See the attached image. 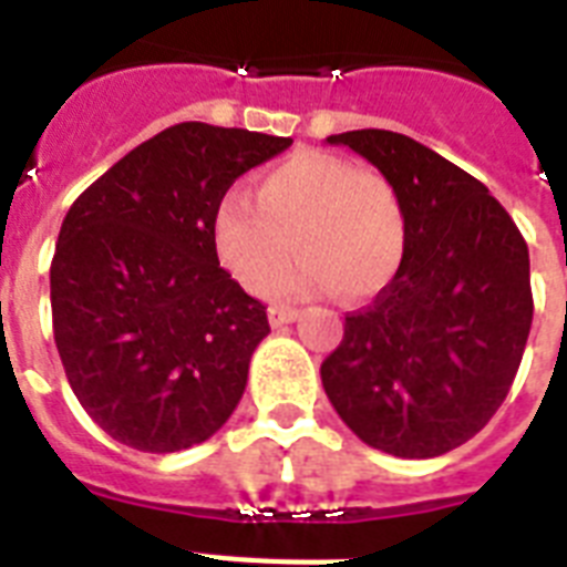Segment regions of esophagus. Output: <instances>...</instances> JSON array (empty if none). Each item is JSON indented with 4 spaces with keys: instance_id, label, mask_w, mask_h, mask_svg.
Returning <instances> with one entry per match:
<instances>
[{
    "instance_id": "1",
    "label": "esophagus",
    "mask_w": 567,
    "mask_h": 567,
    "mask_svg": "<svg viewBox=\"0 0 567 567\" xmlns=\"http://www.w3.org/2000/svg\"><path fill=\"white\" fill-rule=\"evenodd\" d=\"M267 318H270V327H285V323H293V320L300 318V311L291 309V306H270L267 311Z\"/></svg>"
}]
</instances>
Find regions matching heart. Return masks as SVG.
Returning <instances> with one entry per match:
<instances>
[{"label": "heart", "mask_w": 567, "mask_h": 567, "mask_svg": "<svg viewBox=\"0 0 567 567\" xmlns=\"http://www.w3.org/2000/svg\"><path fill=\"white\" fill-rule=\"evenodd\" d=\"M220 265L261 291L293 248L303 258L270 284L282 297L341 293L373 300L394 282L405 256V214L394 185L341 155L300 153L256 182L252 199L229 190L214 208Z\"/></svg>", "instance_id": "obj_1"}]
</instances>
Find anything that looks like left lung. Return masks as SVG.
Returning a JSON list of instances; mask_svg holds the SVG:
<instances>
[{
    "instance_id": "obj_1",
    "label": "left lung",
    "mask_w": 567,
    "mask_h": 567,
    "mask_svg": "<svg viewBox=\"0 0 567 567\" xmlns=\"http://www.w3.org/2000/svg\"><path fill=\"white\" fill-rule=\"evenodd\" d=\"M394 185L403 267L320 364L329 403L371 447L444 456L501 409L533 327L529 252L483 182L385 128L329 135Z\"/></svg>"
}]
</instances>
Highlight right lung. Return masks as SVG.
<instances>
[{
    "instance_id": "obj_1",
    "label": "right lung",
    "mask_w": 567,
    "mask_h": 567,
    "mask_svg": "<svg viewBox=\"0 0 567 567\" xmlns=\"http://www.w3.org/2000/svg\"><path fill=\"white\" fill-rule=\"evenodd\" d=\"M291 137L179 123L123 155L66 212L49 267L73 394L111 439L176 453L244 396L267 311L217 261L214 208Z\"/></svg>"
}]
</instances>
